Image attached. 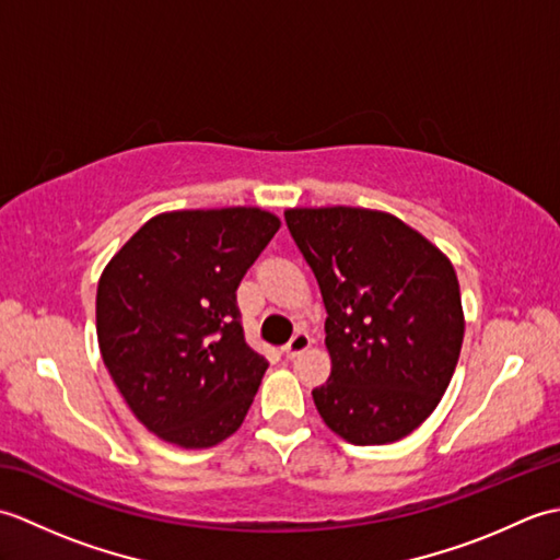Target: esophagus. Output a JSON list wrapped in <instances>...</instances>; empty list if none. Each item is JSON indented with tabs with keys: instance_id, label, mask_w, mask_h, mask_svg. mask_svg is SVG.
<instances>
[{
	"instance_id": "1",
	"label": "esophagus",
	"mask_w": 560,
	"mask_h": 560,
	"mask_svg": "<svg viewBox=\"0 0 560 560\" xmlns=\"http://www.w3.org/2000/svg\"><path fill=\"white\" fill-rule=\"evenodd\" d=\"M311 343H313V339H311V335H307V331H295L291 341L281 351H283V355H287V359H295V355H301L307 347H311Z\"/></svg>"
}]
</instances>
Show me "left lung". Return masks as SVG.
<instances>
[{"label": "left lung", "mask_w": 560, "mask_h": 560, "mask_svg": "<svg viewBox=\"0 0 560 560\" xmlns=\"http://www.w3.org/2000/svg\"><path fill=\"white\" fill-rule=\"evenodd\" d=\"M287 225L325 301L331 373L313 389L353 445H387L438 407L464 339L459 281L440 249L385 211L289 209Z\"/></svg>", "instance_id": "8db88e82"}]
</instances>
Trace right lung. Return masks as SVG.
I'll list each match as a JSON object with an SVG mask.
<instances>
[{"label":"right lung","mask_w":560,"mask_h":560,"mask_svg":"<svg viewBox=\"0 0 560 560\" xmlns=\"http://www.w3.org/2000/svg\"><path fill=\"white\" fill-rule=\"evenodd\" d=\"M279 225L257 207L159 213L103 269V363L165 443L213 447L245 421L269 363L245 343L235 291Z\"/></svg>","instance_id":"obj_1"}]
</instances>
